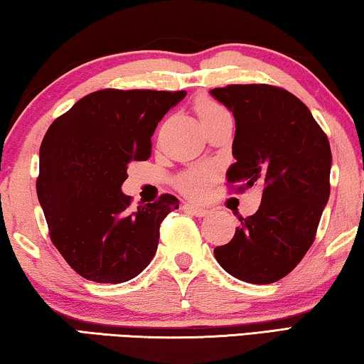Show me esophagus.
Returning a JSON list of instances; mask_svg holds the SVG:
<instances>
[{
	"instance_id": "obj_1",
	"label": "esophagus",
	"mask_w": 364,
	"mask_h": 364,
	"mask_svg": "<svg viewBox=\"0 0 364 364\" xmlns=\"http://www.w3.org/2000/svg\"><path fill=\"white\" fill-rule=\"evenodd\" d=\"M182 210L193 213L195 217H207V215H208V210H205L202 207H197V205H193V203H183Z\"/></svg>"
}]
</instances>
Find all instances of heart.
I'll use <instances>...</instances> for the list:
<instances>
[{
	"mask_svg": "<svg viewBox=\"0 0 364 364\" xmlns=\"http://www.w3.org/2000/svg\"><path fill=\"white\" fill-rule=\"evenodd\" d=\"M197 117L200 121H205L208 118L217 117L220 113H225V109L210 100H200L195 107ZM213 178V171L208 167H202V169H193L191 172L183 173L181 178V188L188 195H198L203 191L205 186Z\"/></svg>",
	"mask_w": 364,
	"mask_h": 364,
	"instance_id": "1",
	"label": "heart"
}]
</instances>
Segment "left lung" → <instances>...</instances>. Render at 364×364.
I'll return each mask as SVG.
<instances>
[{
  "label": "left lung",
  "instance_id": "obj_1",
  "mask_svg": "<svg viewBox=\"0 0 364 364\" xmlns=\"http://www.w3.org/2000/svg\"><path fill=\"white\" fill-rule=\"evenodd\" d=\"M210 95L233 113L236 162L226 171L241 191L262 187L255 215L240 218L233 240L215 247L240 281L271 284L287 276L312 246L330 197V143L310 109L272 85H228Z\"/></svg>",
  "mask_w": 364,
  "mask_h": 364
}]
</instances>
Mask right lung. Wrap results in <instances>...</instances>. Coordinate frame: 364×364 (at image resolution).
Here are the masks:
<instances>
[{
    "label": "right lung",
    "mask_w": 364,
    "mask_h": 364,
    "mask_svg": "<svg viewBox=\"0 0 364 364\" xmlns=\"http://www.w3.org/2000/svg\"><path fill=\"white\" fill-rule=\"evenodd\" d=\"M186 92L100 90L57 118L42 139L36 188L50 240L82 277L119 284L156 255L173 195L129 207L121 192L133 161L151 157L156 126Z\"/></svg>",
    "instance_id": "right-lung-1"
}]
</instances>
